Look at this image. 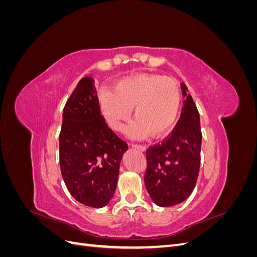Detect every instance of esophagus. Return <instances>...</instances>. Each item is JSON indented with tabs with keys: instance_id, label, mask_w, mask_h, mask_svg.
Masks as SVG:
<instances>
[{
	"instance_id": "esophagus-1",
	"label": "esophagus",
	"mask_w": 257,
	"mask_h": 257,
	"mask_svg": "<svg viewBox=\"0 0 257 257\" xmlns=\"http://www.w3.org/2000/svg\"><path fill=\"white\" fill-rule=\"evenodd\" d=\"M132 148H134V149H137L139 151H145L146 150V147L142 146V145H136V144H132Z\"/></svg>"
}]
</instances>
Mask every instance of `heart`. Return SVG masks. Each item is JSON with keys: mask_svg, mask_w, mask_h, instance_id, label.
Listing matches in <instances>:
<instances>
[{"mask_svg": "<svg viewBox=\"0 0 257 257\" xmlns=\"http://www.w3.org/2000/svg\"><path fill=\"white\" fill-rule=\"evenodd\" d=\"M99 107L106 122L113 131L121 132L133 109L135 122L130 133L135 138L152 134L161 137L172 130L180 110L181 93L170 77L136 74L125 77L111 90H102Z\"/></svg>", "mask_w": 257, "mask_h": 257, "instance_id": "heart-1", "label": "heart"}]
</instances>
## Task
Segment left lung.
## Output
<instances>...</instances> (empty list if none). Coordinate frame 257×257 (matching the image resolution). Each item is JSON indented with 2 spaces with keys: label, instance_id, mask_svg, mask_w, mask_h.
Segmentation results:
<instances>
[{
  "label": "left lung",
  "instance_id": "left-lung-1",
  "mask_svg": "<svg viewBox=\"0 0 257 257\" xmlns=\"http://www.w3.org/2000/svg\"><path fill=\"white\" fill-rule=\"evenodd\" d=\"M185 97L180 119L167 138L146 151L145 184L160 207H170L188 198L196 184L200 165L201 131L199 113L188 88L181 83Z\"/></svg>",
  "mask_w": 257,
  "mask_h": 257
}]
</instances>
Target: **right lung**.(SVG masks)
<instances>
[{"mask_svg": "<svg viewBox=\"0 0 257 257\" xmlns=\"http://www.w3.org/2000/svg\"><path fill=\"white\" fill-rule=\"evenodd\" d=\"M60 168L72 196L103 208L112 198L127 144L100 114L94 79L84 77L67 99L59 136Z\"/></svg>", "mask_w": 257, "mask_h": 257, "instance_id": "right-lung-1", "label": "right lung"}]
</instances>
